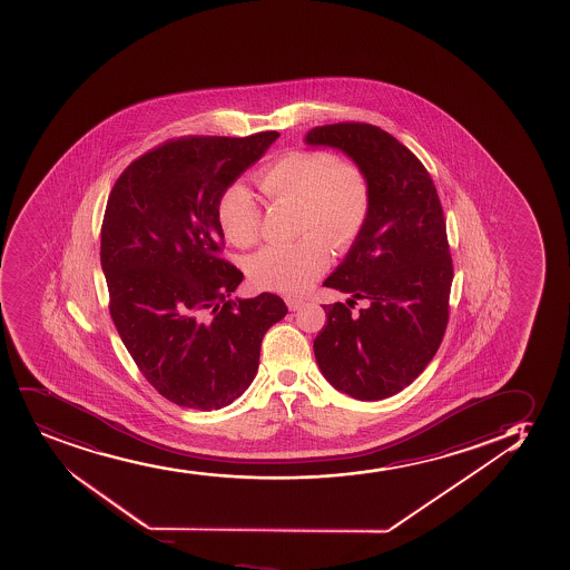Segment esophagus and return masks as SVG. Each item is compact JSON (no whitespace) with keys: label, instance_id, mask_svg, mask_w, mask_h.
Masks as SVG:
<instances>
[{"label":"esophagus","instance_id":"esophagus-1","mask_svg":"<svg viewBox=\"0 0 570 570\" xmlns=\"http://www.w3.org/2000/svg\"><path fill=\"white\" fill-rule=\"evenodd\" d=\"M286 305H288L289 311H299L305 305V301L297 299V297H286Z\"/></svg>","mask_w":570,"mask_h":570}]
</instances>
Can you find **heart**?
Segmentation results:
<instances>
[{
    "mask_svg": "<svg viewBox=\"0 0 570 570\" xmlns=\"http://www.w3.org/2000/svg\"><path fill=\"white\" fill-rule=\"evenodd\" d=\"M257 186L275 203L299 208V243L267 246L248 259L257 288L301 294L330 267L332 252L354 244L372 212V187L364 170L326 151H289L256 176ZM219 229L237 248H248L262 235V206L243 184L219 195Z\"/></svg>",
    "mask_w": 570,
    "mask_h": 570,
    "instance_id": "obj_1",
    "label": "heart"
}]
</instances>
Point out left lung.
I'll return each mask as SVG.
<instances>
[{"instance_id": "8db88e82", "label": "left lung", "mask_w": 570, "mask_h": 570, "mask_svg": "<svg viewBox=\"0 0 570 570\" xmlns=\"http://www.w3.org/2000/svg\"><path fill=\"white\" fill-rule=\"evenodd\" d=\"M307 146L340 149L367 176L372 212L324 281L364 301L358 313L324 305L314 356L333 389L362 402L394 396L434 358L448 327L453 262L442 203L410 149L367 122L314 127Z\"/></svg>"}]
</instances>
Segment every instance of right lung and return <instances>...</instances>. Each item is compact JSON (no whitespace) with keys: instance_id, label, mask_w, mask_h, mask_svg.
<instances>
[{"instance_id":"right-lung-1","label":"right lung","mask_w":570,"mask_h":570,"mask_svg":"<svg viewBox=\"0 0 570 570\" xmlns=\"http://www.w3.org/2000/svg\"><path fill=\"white\" fill-rule=\"evenodd\" d=\"M187 136L130 163L109 193L100 262L109 314L141 375L189 410L235 402L259 365L263 335L288 307L275 294L233 299L219 195L278 138Z\"/></svg>"}]
</instances>
